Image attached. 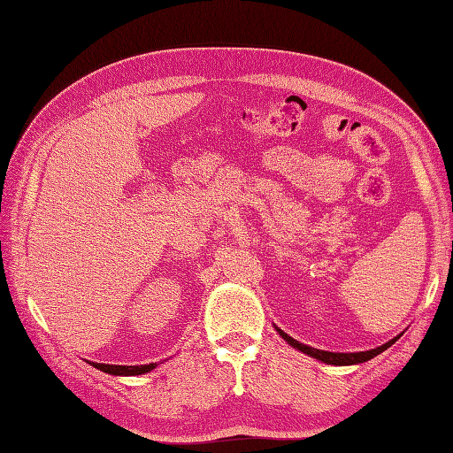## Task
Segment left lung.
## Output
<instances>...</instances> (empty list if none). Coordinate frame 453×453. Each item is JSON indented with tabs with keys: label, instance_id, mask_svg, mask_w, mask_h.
Instances as JSON below:
<instances>
[{
	"label": "left lung",
	"instance_id": "obj_1",
	"mask_svg": "<svg viewBox=\"0 0 453 453\" xmlns=\"http://www.w3.org/2000/svg\"><path fill=\"white\" fill-rule=\"evenodd\" d=\"M278 333L282 334V339H286V342L288 344H292L294 349H297V350H302V352H305V354H310V356H313V358H317V360H321V362H325V364H334V365H349V364H362V362H368L370 358H373V356H378V354H381L383 350H388L389 346L395 342L397 339H393V341H389V342H386L383 346H378V349H373V350H365V352H350V354H342V352H326V350H317V349H311V346H307V344H302V342H297V341H294L292 336H288L284 331H280L278 329Z\"/></svg>",
	"mask_w": 453,
	"mask_h": 453
}]
</instances>
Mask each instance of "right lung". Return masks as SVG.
<instances>
[{"instance_id":"obj_1","label":"right lung","mask_w":453,"mask_h":453,"mask_svg":"<svg viewBox=\"0 0 453 453\" xmlns=\"http://www.w3.org/2000/svg\"><path fill=\"white\" fill-rule=\"evenodd\" d=\"M93 365L97 370L104 372V373H112V375H140V373H146L151 372L156 368L157 364H146V365H112V364H97L93 362Z\"/></svg>"}]
</instances>
